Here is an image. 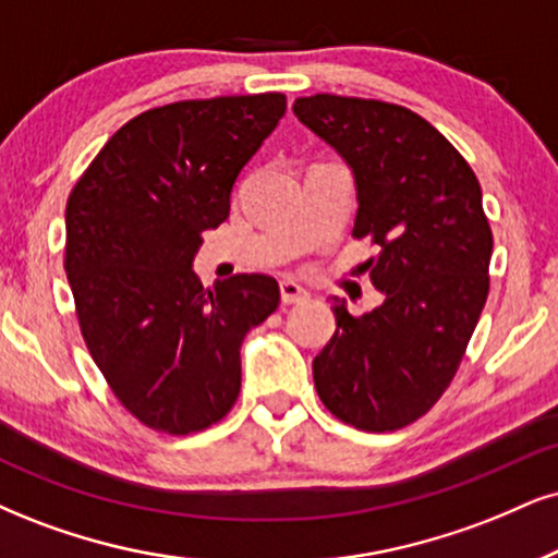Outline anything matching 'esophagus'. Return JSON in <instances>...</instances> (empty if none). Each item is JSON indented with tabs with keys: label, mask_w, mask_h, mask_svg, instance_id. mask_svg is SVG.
I'll return each instance as SVG.
<instances>
[{
	"label": "esophagus",
	"mask_w": 558,
	"mask_h": 558,
	"mask_svg": "<svg viewBox=\"0 0 558 558\" xmlns=\"http://www.w3.org/2000/svg\"><path fill=\"white\" fill-rule=\"evenodd\" d=\"M279 294H281V302H284V305H300V302L307 300V292L302 290L298 281H290V279L281 281Z\"/></svg>",
	"instance_id": "obj_1"
}]
</instances>
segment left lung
Returning a JSON list of instances; mask_svg holds the SVG:
<instances>
[{"mask_svg":"<svg viewBox=\"0 0 558 558\" xmlns=\"http://www.w3.org/2000/svg\"><path fill=\"white\" fill-rule=\"evenodd\" d=\"M292 111L352 168V235L377 245L364 271L383 292L360 318L333 298L336 333L313 360L315 390L356 429H401L452 383L489 294L494 238L478 178L403 106L320 93Z\"/></svg>","mask_w":558,"mask_h":558,"instance_id":"1","label":"left lung"}]
</instances>
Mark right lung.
I'll return each instance as SVG.
<instances>
[{"label": "right lung", "mask_w": 558, "mask_h": 558, "mask_svg": "<svg viewBox=\"0 0 558 558\" xmlns=\"http://www.w3.org/2000/svg\"><path fill=\"white\" fill-rule=\"evenodd\" d=\"M284 111L281 93L153 108L123 123L69 194L64 268L82 336L123 409L149 429L191 435L227 416L240 343L279 307L266 274L204 290L191 264Z\"/></svg>", "instance_id": "right-lung-1"}]
</instances>
